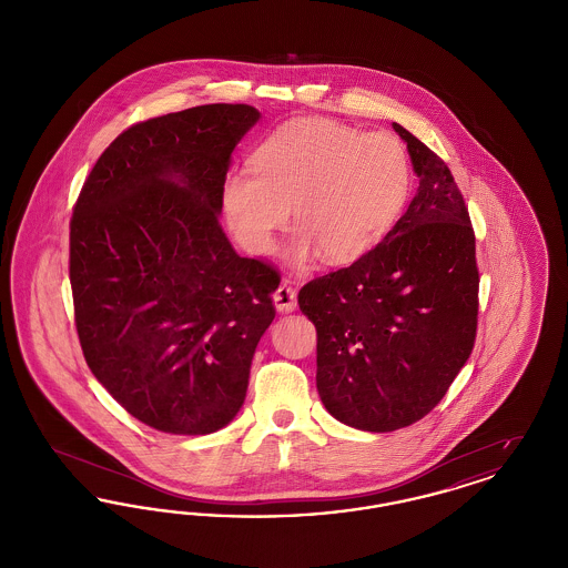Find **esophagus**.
I'll list each match as a JSON object with an SVG mask.
<instances>
[{"label": "esophagus", "instance_id": "esophagus-1", "mask_svg": "<svg viewBox=\"0 0 568 568\" xmlns=\"http://www.w3.org/2000/svg\"><path fill=\"white\" fill-rule=\"evenodd\" d=\"M296 290L287 281H283L274 292V308L278 313H292V311H296Z\"/></svg>", "mask_w": 568, "mask_h": 568}]
</instances>
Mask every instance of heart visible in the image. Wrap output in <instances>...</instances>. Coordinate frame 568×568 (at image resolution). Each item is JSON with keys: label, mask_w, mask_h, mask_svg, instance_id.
<instances>
[{"label": "heart", "mask_w": 568, "mask_h": 568, "mask_svg": "<svg viewBox=\"0 0 568 568\" xmlns=\"http://www.w3.org/2000/svg\"><path fill=\"white\" fill-rule=\"evenodd\" d=\"M408 191L410 163L398 138L302 119L260 144L253 172L232 168L225 174L221 209L234 239L253 255L271 251L292 209V262L320 251L327 264H349L385 239Z\"/></svg>", "instance_id": "heart-1"}]
</instances>
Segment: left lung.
Here are the masks:
<instances>
[{
  "label": "left lung",
  "mask_w": 568,
  "mask_h": 568,
  "mask_svg": "<svg viewBox=\"0 0 568 568\" xmlns=\"http://www.w3.org/2000/svg\"><path fill=\"white\" fill-rule=\"evenodd\" d=\"M392 125L419 179L415 197L375 248L297 294L317 327L322 403L364 433H394L428 415L477 334L479 271L464 197L447 163Z\"/></svg>",
  "instance_id": "1"
}]
</instances>
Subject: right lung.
<instances>
[{"instance_id":"obj_1","label":"right lung","mask_w":568,"mask_h":568,"mask_svg":"<svg viewBox=\"0 0 568 568\" xmlns=\"http://www.w3.org/2000/svg\"><path fill=\"white\" fill-rule=\"evenodd\" d=\"M206 104L112 140L70 221V283L84 359L142 424L200 436L241 410L251 359L274 320L278 274L221 230V185L260 121Z\"/></svg>"}]
</instances>
